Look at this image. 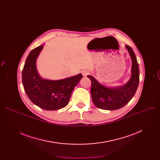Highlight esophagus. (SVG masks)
<instances>
[{
    "label": "esophagus",
    "mask_w": 160,
    "mask_h": 160,
    "mask_svg": "<svg viewBox=\"0 0 160 160\" xmlns=\"http://www.w3.org/2000/svg\"><path fill=\"white\" fill-rule=\"evenodd\" d=\"M82 74L83 77H86V76H88L89 74V72L87 70H84V71H82Z\"/></svg>",
    "instance_id": "1"
}]
</instances>
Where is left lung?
I'll return each instance as SVG.
<instances>
[{
  "label": "left lung",
  "instance_id": "left-lung-1",
  "mask_svg": "<svg viewBox=\"0 0 160 160\" xmlns=\"http://www.w3.org/2000/svg\"><path fill=\"white\" fill-rule=\"evenodd\" d=\"M132 60L131 77L123 86L110 88L99 83L93 77L88 75L91 81V94L95 106L102 110H118L128 104L135 95L139 82V65L132 48L125 45Z\"/></svg>",
  "mask_w": 160,
  "mask_h": 160
}]
</instances>
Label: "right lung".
Returning <instances> with one entry per match:
<instances>
[{"label": "right lung", "mask_w": 160, "mask_h": 160, "mask_svg": "<svg viewBox=\"0 0 160 160\" xmlns=\"http://www.w3.org/2000/svg\"><path fill=\"white\" fill-rule=\"evenodd\" d=\"M43 46L33 49L25 62L22 82L24 89L31 101L46 110H60L68 104L72 91L83 77L80 73L58 80L43 79L38 73L36 60Z\"/></svg>", "instance_id": "right-lung-1"}]
</instances>
